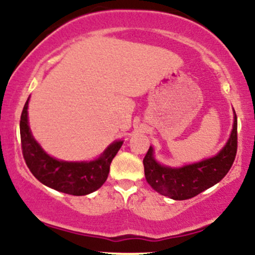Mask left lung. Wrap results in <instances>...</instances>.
Instances as JSON below:
<instances>
[{"label":"left lung","mask_w":255,"mask_h":255,"mask_svg":"<svg viewBox=\"0 0 255 255\" xmlns=\"http://www.w3.org/2000/svg\"><path fill=\"white\" fill-rule=\"evenodd\" d=\"M238 151V118L234 111L233 130L216 156L182 166H168L157 162L152 146L144 158L145 177L148 184L174 200L191 199L205 189L215 186L230 170Z\"/></svg>","instance_id":"left-lung-1"}]
</instances>
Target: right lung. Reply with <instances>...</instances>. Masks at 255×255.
<instances>
[{
    "mask_svg": "<svg viewBox=\"0 0 255 255\" xmlns=\"http://www.w3.org/2000/svg\"><path fill=\"white\" fill-rule=\"evenodd\" d=\"M28 97L20 118V136L24 159L30 171L39 182L55 191L71 195H86L103 186L109 175L113 158L121 148L124 140H116L98 158L87 162H67L51 157L32 135L28 125Z\"/></svg>",
    "mask_w": 255,
    "mask_h": 255,
    "instance_id": "add662e5",
    "label": "right lung"
}]
</instances>
